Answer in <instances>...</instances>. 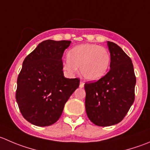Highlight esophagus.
<instances>
[{"mask_svg": "<svg viewBox=\"0 0 150 150\" xmlns=\"http://www.w3.org/2000/svg\"><path fill=\"white\" fill-rule=\"evenodd\" d=\"M84 87V83L83 81L80 82V88H83Z\"/></svg>", "mask_w": 150, "mask_h": 150, "instance_id": "obj_1", "label": "esophagus"}]
</instances>
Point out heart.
<instances>
[{
  "label": "heart",
  "instance_id": "obj_1",
  "mask_svg": "<svg viewBox=\"0 0 150 150\" xmlns=\"http://www.w3.org/2000/svg\"><path fill=\"white\" fill-rule=\"evenodd\" d=\"M67 60L63 63V69L72 75L80 67V71L85 79L98 81L109 69L110 56L105 47L91 43L75 46L69 50Z\"/></svg>",
  "mask_w": 150,
  "mask_h": 150
}]
</instances>
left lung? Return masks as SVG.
<instances>
[{"label":"left lung","instance_id":"1","mask_svg":"<svg viewBox=\"0 0 150 150\" xmlns=\"http://www.w3.org/2000/svg\"><path fill=\"white\" fill-rule=\"evenodd\" d=\"M110 55V70L97 81L85 83L87 116L97 126L118 124L135 100L136 78L130 58L112 42H107Z\"/></svg>","mask_w":150,"mask_h":150}]
</instances>
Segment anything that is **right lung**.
Listing matches in <instances>:
<instances>
[{
    "mask_svg": "<svg viewBox=\"0 0 150 150\" xmlns=\"http://www.w3.org/2000/svg\"><path fill=\"white\" fill-rule=\"evenodd\" d=\"M71 41L45 40L23 61L16 101L23 117L40 127L59 120L65 103L78 88V78L64 76L62 56Z\"/></svg>",
    "mask_w": 150,
    "mask_h": 150,
    "instance_id": "right-lung-1",
    "label": "right lung"
}]
</instances>
